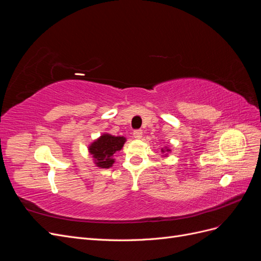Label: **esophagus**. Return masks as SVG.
<instances>
[{
    "instance_id": "esophagus-1",
    "label": "esophagus",
    "mask_w": 261,
    "mask_h": 261,
    "mask_svg": "<svg viewBox=\"0 0 261 261\" xmlns=\"http://www.w3.org/2000/svg\"><path fill=\"white\" fill-rule=\"evenodd\" d=\"M133 137L135 139H140L141 137H143V132H141L140 129H137L133 133Z\"/></svg>"
}]
</instances>
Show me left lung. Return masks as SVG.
Returning <instances> with one entry per match:
<instances>
[{"label":"left lung","instance_id":"8db88e82","mask_svg":"<svg viewBox=\"0 0 261 261\" xmlns=\"http://www.w3.org/2000/svg\"><path fill=\"white\" fill-rule=\"evenodd\" d=\"M172 151V150H171V148L169 147V146H164L162 149H161V152L163 153L162 154V158H163V159H167V158L169 156V153Z\"/></svg>","mask_w":261,"mask_h":261}]
</instances>
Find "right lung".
<instances>
[{"mask_svg":"<svg viewBox=\"0 0 261 261\" xmlns=\"http://www.w3.org/2000/svg\"><path fill=\"white\" fill-rule=\"evenodd\" d=\"M125 143L126 137L124 136H114L109 133H103L88 145V152L97 168L110 169L115 162L114 154L120 151Z\"/></svg>","mask_w":261,"mask_h":261,"instance_id":"add662e5","label":"right lung"}]
</instances>
